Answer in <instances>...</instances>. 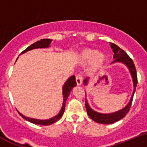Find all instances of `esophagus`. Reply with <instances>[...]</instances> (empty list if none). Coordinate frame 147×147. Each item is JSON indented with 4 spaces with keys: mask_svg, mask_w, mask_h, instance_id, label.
<instances>
[{
    "mask_svg": "<svg viewBox=\"0 0 147 147\" xmlns=\"http://www.w3.org/2000/svg\"><path fill=\"white\" fill-rule=\"evenodd\" d=\"M83 82V77L81 75H76V83H77L78 86L81 85Z\"/></svg>",
    "mask_w": 147,
    "mask_h": 147,
    "instance_id": "1",
    "label": "esophagus"
}]
</instances>
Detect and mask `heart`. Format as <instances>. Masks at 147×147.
<instances>
[{
    "mask_svg": "<svg viewBox=\"0 0 147 147\" xmlns=\"http://www.w3.org/2000/svg\"><path fill=\"white\" fill-rule=\"evenodd\" d=\"M79 62L82 64H86L90 62V67L95 71L100 69L107 61L105 54L101 52H96L91 48H85L78 55Z\"/></svg>",
    "mask_w": 147,
    "mask_h": 147,
    "instance_id": "obj_1",
    "label": "heart"
}]
</instances>
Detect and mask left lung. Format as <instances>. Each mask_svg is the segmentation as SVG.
Returning a JSON list of instances; mask_svg holds the SVG:
<instances>
[{"label":"left lung","mask_w":147,"mask_h":147,"mask_svg":"<svg viewBox=\"0 0 147 147\" xmlns=\"http://www.w3.org/2000/svg\"><path fill=\"white\" fill-rule=\"evenodd\" d=\"M110 44L111 48L112 49V52H114V55H113V58L115 61L112 62V63H116V62H120L123 64H125L127 66V68L129 70L131 75H132V81H133V86H134V90L132 92V97L130 99L129 102L128 103L126 107L123 109H121V110H118L117 112H112V113H109V114H103V113H99L93 109H92L89 107V104H88L87 100H85V106H86V112H87L88 115L90 117V118L93 120L94 121L97 122V123H102V124H109V123H113L115 122H117L119 120L122 119L124 118L125 116L127 115V114L129 112L130 109V107L132 106V99H133L134 94H135V89H136V86H137L138 83V78H137V72H136V69H135V64L133 63V61L132 58H130L129 56L126 53L125 51L121 49L119 47L115 45V43H109ZM88 81L89 78H86L84 81V84L85 85H87ZM86 93V92H85Z\"/></svg>","instance_id":"8db88e82"}]
</instances>
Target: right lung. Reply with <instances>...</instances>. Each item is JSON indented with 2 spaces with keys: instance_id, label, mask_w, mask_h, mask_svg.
I'll return each instance as SVG.
<instances>
[{
  "instance_id": "1",
  "label": "right lung",
  "mask_w": 147,
  "mask_h": 147,
  "mask_svg": "<svg viewBox=\"0 0 147 147\" xmlns=\"http://www.w3.org/2000/svg\"><path fill=\"white\" fill-rule=\"evenodd\" d=\"M52 40L51 39H41L40 40H38L37 42L34 43L33 44L29 46V47H27L24 51H23L21 53L24 54L25 52H28L29 50H32V49H39V48H48L49 47V44L51 43ZM18 60V58H17ZM16 60V61H17ZM76 86V81H75V75H72L66 81V83L64 84L63 86V106H62V108H61V111L58 113L57 115H55V117L52 118H49V119L47 120H38L35 119V118H28L24 116V115H22L20 112H19L18 111V112L19 113L21 117L23 118H24L25 120H26L27 121H29L32 123H35V124H38V125H42V126H47V125H50L52 123H55L56 121H58L60 118L62 117L63 112L65 110V105H66V101L68 98V96L69 95V93L71 92V90L72 89V88L74 86Z\"/></svg>"
}]
</instances>
